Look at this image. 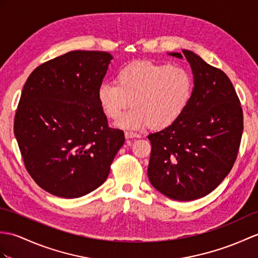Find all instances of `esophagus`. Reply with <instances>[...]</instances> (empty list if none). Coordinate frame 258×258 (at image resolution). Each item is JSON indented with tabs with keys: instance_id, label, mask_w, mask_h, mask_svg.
I'll return each instance as SVG.
<instances>
[{
	"instance_id": "34e87169",
	"label": "esophagus",
	"mask_w": 258,
	"mask_h": 258,
	"mask_svg": "<svg viewBox=\"0 0 258 258\" xmlns=\"http://www.w3.org/2000/svg\"><path fill=\"white\" fill-rule=\"evenodd\" d=\"M125 137L126 139H135V137H140V135L137 133H133V132H125Z\"/></svg>"
}]
</instances>
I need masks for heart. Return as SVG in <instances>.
<instances>
[{
	"mask_svg": "<svg viewBox=\"0 0 258 258\" xmlns=\"http://www.w3.org/2000/svg\"><path fill=\"white\" fill-rule=\"evenodd\" d=\"M194 91L188 70L170 64L134 61L117 71L115 85L102 83L98 100L104 114L116 119L131 104L134 109L117 119L118 127L164 130L175 123Z\"/></svg>",
	"mask_w": 258,
	"mask_h": 258,
	"instance_id": "heart-1",
	"label": "heart"
}]
</instances>
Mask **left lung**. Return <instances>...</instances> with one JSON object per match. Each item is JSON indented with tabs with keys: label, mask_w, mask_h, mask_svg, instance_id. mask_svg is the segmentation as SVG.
Wrapping results in <instances>:
<instances>
[{
	"label": "left lung",
	"mask_w": 258,
	"mask_h": 258,
	"mask_svg": "<svg viewBox=\"0 0 258 258\" xmlns=\"http://www.w3.org/2000/svg\"><path fill=\"white\" fill-rule=\"evenodd\" d=\"M194 74V91L170 126L149 134L148 179L173 200L192 201L213 191L234 165L243 133V111L222 70L182 50ZM169 55L182 58L179 52Z\"/></svg>",
	"instance_id": "left-lung-1"
}]
</instances>
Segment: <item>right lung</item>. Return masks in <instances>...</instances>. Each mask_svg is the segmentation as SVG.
Listing matches in <instances>:
<instances>
[{
	"label": "right lung",
	"mask_w": 258,
	"mask_h": 258,
	"mask_svg": "<svg viewBox=\"0 0 258 258\" xmlns=\"http://www.w3.org/2000/svg\"><path fill=\"white\" fill-rule=\"evenodd\" d=\"M112 59L106 51H69L38 66L24 85L14 134L26 170L53 196L74 199L99 188L125 142L98 100Z\"/></svg>",
	"instance_id": "1"
}]
</instances>
